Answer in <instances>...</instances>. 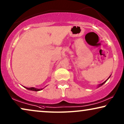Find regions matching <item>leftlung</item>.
<instances>
[{
  "label": "left lung",
  "instance_id": "8db88e82",
  "mask_svg": "<svg viewBox=\"0 0 124 124\" xmlns=\"http://www.w3.org/2000/svg\"><path fill=\"white\" fill-rule=\"evenodd\" d=\"M110 76H109V78H108V79H107V80H108V79L109 78H110ZM107 80H105V81L104 82H103V83H101V84H100V85H98V87H100V86H101V85H104V83H105V82H106L107 81Z\"/></svg>",
  "mask_w": 124,
  "mask_h": 124
}]
</instances>
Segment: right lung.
<instances>
[{
  "instance_id": "add662e5",
  "label": "right lung",
  "mask_w": 124,
  "mask_h": 124,
  "mask_svg": "<svg viewBox=\"0 0 124 124\" xmlns=\"http://www.w3.org/2000/svg\"><path fill=\"white\" fill-rule=\"evenodd\" d=\"M24 87L26 89H27V90H31V91H40V90H42V88L39 89V88H34V87H30V88H27V87Z\"/></svg>"
}]
</instances>
